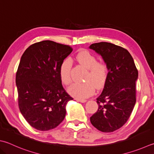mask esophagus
Listing matches in <instances>:
<instances>
[{"label":"esophagus","mask_w":154,"mask_h":154,"mask_svg":"<svg viewBox=\"0 0 154 154\" xmlns=\"http://www.w3.org/2000/svg\"><path fill=\"white\" fill-rule=\"evenodd\" d=\"M75 100L78 101V102H80V103H86V100H85V99H79V98H76Z\"/></svg>","instance_id":"1"}]
</instances>
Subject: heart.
Instances as JSON below:
<instances>
[{"label": "heart", "instance_id": "obj_1", "mask_svg": "<svg viewBox=\"0 0 154 154\" xmlns=\"http://www.w3.org/2000/svg\"><path fill=\"white\" fill-rule=\"evenodd\" d=\"M76 60L83 67L86 68L84 77L85 82L74 83L68 88L69 94L78 98H85L94 93L95 87L100 88L107 79L109 69L106 64L103 62H97L96 57L88 51L82 50L78 52ZM70 60L65 59L60 64L59 75L60 80L65 85L71 82Z\"/></svg>", "mask_w": 154, "mask_h": 154}]
</instances>
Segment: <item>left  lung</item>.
<instances>
[{"label":"left lung","mask_w":154,"mask_h":154,"mask_svg":"<svg viewBox=\"0 0 154 154\" xmlns=\"http://www.w3.org/2000/svg\"><path fill=\"white\" fill-rule=\"evenodd\" d=\"M89 48L102 56L109 69L103 91L97 98L98 109L90 119L100 131H115L127 122L134 108L137 69L131 55L121 46L100 42Z\"/></svg>","instance_id":"1"}]
</instances>
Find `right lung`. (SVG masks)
<instances>
[{
  "label": "right lung",
  "instance_id": "add662e5",
  "mask_svg": "<svg viewBox=\"0 0 154 154\" xmlns=\"http://www.w3.org/2000/svg\"><path fill=\"white\" fill-rule=\"evenodd\" d=\"M73 50L50 40L33 43L25 51L16 73L18 104L29 124L39 131L56 128L66 116L73 98L65 91L59 69Z\"/></svg>",
  "mask_w": 154,
  "mask_h": 154
}]
</instances>
